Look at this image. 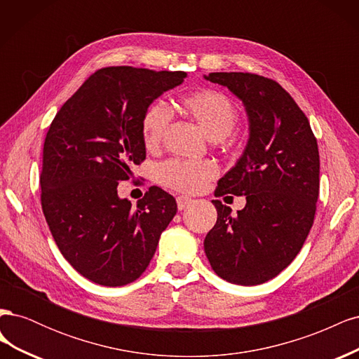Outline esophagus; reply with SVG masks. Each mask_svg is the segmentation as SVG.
Instances as JSON below:
<instances>
[{"label": "esophagus", "instance_id": "esophagus-1", "mask_svg": "<svg viewBox=\"0 0 359 359\" xmlns=\"http://www.w3.org/2000/svg\"><path fill=\"white\" fill-rule=\"evenodd\" d=\"M193 203V199L187 198V196H178L177 198V205H178V210L182 211V210H187L189 206H191Z\"/></svg>", "mask_w": 359, "mask_h": 359}]
</instances>
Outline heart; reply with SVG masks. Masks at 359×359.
Listing matches in <instances>:
<instances>
[{
    "label": "heart",
    "instance_id": "b5f03b06",
    "mask_svg": "<svg viewBox=\"0 0 359 359\" xmlns=\"http://www.w3.org/2000/svg\"><path fill=\"white\" fill-rule=\"evenodd\" d=\"M181 111L189 115L211 140H222L232 132L238 112L229 97L214 90H199L181 97ZM169 123L168 109L160 103L151 104L142 118V137L148 149H156ZM217 175L210 160H170L160 168V180L168 187L182 193L201 191Z\"/></svg>",
    "mask_w": 359,
    "mask_h": 359
}]
</instances>
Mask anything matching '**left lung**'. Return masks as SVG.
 <instances>
[{"mask_svg":"<svg viewBox=\"0 0 359 359\" xmlns=\"http://www.w3.org/2000/svg\"><path fill=\"white\" fill-rule=\"evenodd\" d=\"M203 78L240 99L248 119L243 154L215 190V196H245V206L232 215L229 206L211 201L217 222L205 236V255L229 283L262 285L297 257L313 226L318 142L307 116L276 81L236 72Z\"/></svg>","mask_w":359,"mask_h":359,"instance_id":"left-lung-1","label":"left lung"}]
</instances>
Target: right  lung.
<instances>
[{
	"instance_id": "add662e5",
	"label": "right lung",
	"mask_w": 359,
	"mask_h": 359,
	"mask_svg": "<svg viewBox=\"0 0 359 359\" xmlns=\"http://www.w3.org/2000/svg\"><path fill=\"white\" fill-rule=\"evenodd\" d=\"M186 72L106 67L91 74L53 118L43 148L41 208L61 255L102 286L144 273L177 202L151 187L135 206L118 182L145 158L142 118Z\"/></svg>"
}]
</instances>
